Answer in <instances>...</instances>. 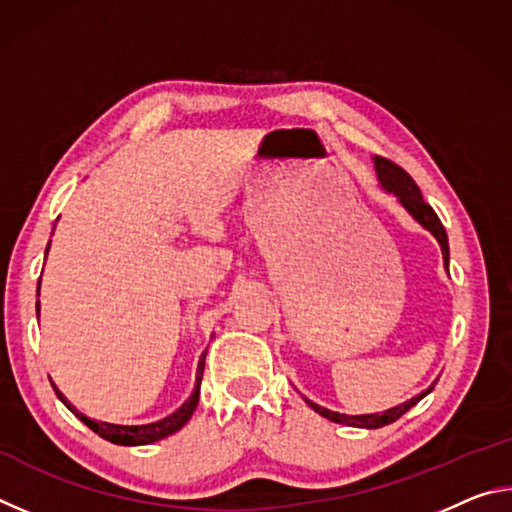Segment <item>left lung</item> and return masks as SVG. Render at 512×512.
I'll use <instances>...</instances> for the list:
<instances>
[{"label": "left lung", "instance_id": "8db88e82", "mask_svg": "<svg viewBox=\"0 0 512 512\" xmlns=\"http://www.w3.org/2000/svg\"><path fill=\"white\" fill-rule=\"evenodd\" d=\"M375 167H377V176H379V183L381 187L386 189V192L395 194L400 198V203L409 210V214L413 216L415 221L420 225H424L433 237L438 239L440 248H443V259H445V266L449 262V244H447V232H445V225L440 223L438 214L433 212V207L424 201L422 194H420V187L415 185V180L406 173L400 164H395L393 160L388 158H381L377 155L375 158ZM433 388V386H431ZM431 388L427 391L420 393L418 397H413V400L404 402L400 406H393V409H388L384 413H370V415H345V413H336V411H329L325 406H318L314 402L307 404L314 409L316 413L323 415V418L332 420V422H339V424H348V427H366V429H379V427H386V424L395 422L397 418H402V415L411 409V406L418 404L424 395L431 393Z\"/></svg>", "mask_w": 512, "mask_h": 512}]
</instances>
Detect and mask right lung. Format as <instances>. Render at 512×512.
Returning a JSON list of instances; mask_svg holds the SVG:
<instances>
[{
  "label": "right lung",
  "instance_id": "right-lung-1",
  "mask_svg": "<svg viewBox=\"0 0 512 512\" xmlns=\"http://www.w3.org/2000/svg\"><path fill=\"white\" fill-rule=\"evenodd\" d=\"M36 314H40V307H36ZM203 366H205V352H203L201 361H198V375H196V388H194V393H192V397H189V400H187L183 406H180L178 411H173V413L167 415V418H164V420H158V422H153V424H140V427H124V424L94 422V420H90V418H85L83 413L76 411L74 406L65 400L63 393H60L54 384H51V386H54L58 400L63 402L69 411L79 415V418H81L85 424H88V427H90L94 433H99L101 438H106V440H110V443H115V445H149V443H155V440H162V438L171 436V433H176L178 429H183L185 424H187V420L192 418V413H194L196 404H198V391H201Z\"/></svg>",
  "mask_w": 512,
  "mask_h": 512
}]
</instances>
